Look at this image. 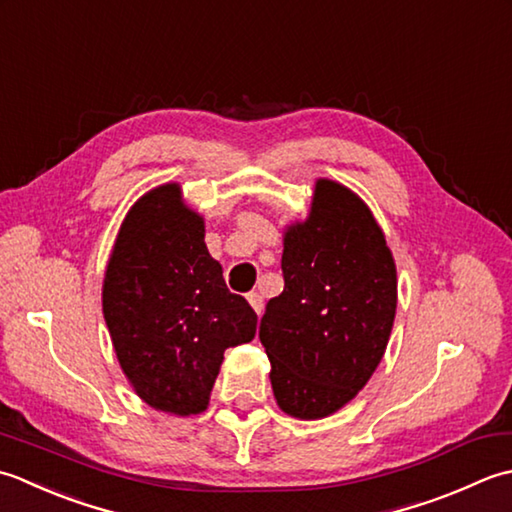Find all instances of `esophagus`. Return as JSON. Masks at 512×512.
<instances>
[{
	"mask_svg": "<svg viewBox=\"0 0 512 512\" xmlns=\"http://www.w3.org/2000/svg\"><path fill=\"white\" fill-rule=\"evenodd\" d=\"M247 300H249V305H252V309L256 311V314H260V311H263V296H260L258 291H252V294H247Z\"/></svg>",
	"mask_w": 512,
	"mask_h": 512,
	"instance_id": "obj_1",
	"label": "esophagus"
}]
</instances>
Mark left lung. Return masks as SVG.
Segmentation results:
<instances>
[{"instance_id":"left-lung-1","label":"left lung","mask_w":512,"mask_h":512,"mask_svg":"<svg viewBox=\"0 0 512 512\" xmlns=\"http://www.w3.org/2000/svg\"><path fill=\"white\" fill-rule=\"evenodd\" d=\"M280 267L285 289L267 302L258 338L280 409L318 420L378 369L398 305L395 263L362 198L320 179L307 221L287 227Z\"/></svg>"}]
</instances>
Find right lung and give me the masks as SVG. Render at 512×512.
<instances>
[{"mask_svg":"<svg viewBox=\"0 0 512 512\" xmlns=\"http://www.w3.org/2000/svg\"><path fill=\"white\" fill-rule=\"evenodd\" d=\"M103 318L125 378L152 409H207L223 353L249 342L258 316L207 252L203 218L165 183L125 216L103 278Z\"/></svg>","mask_w":512,"mask_h":512,"instance_id":"right-lung-1","label":"right lung"}]
</instances>
